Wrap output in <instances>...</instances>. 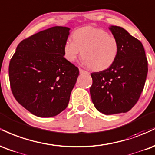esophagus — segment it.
<instances>
[{
	"label": "esophagus",
	"mask_w": 155,
	"mask_h": 155,
	"mask_svg": "<svg viewBox=\"0 0 155 155\" xmlns=\"http://www.w3.org/2000/svg\"><path fill=\"white\" fill-rule=\"evenodd\" d=\"M79 70H80V73H81V74H85V73H88V72H86V71H85V70H83V69H81V68H80V69H79Z\"/></svg>",
	"instance_id": "34e87169"
}]
</instances>
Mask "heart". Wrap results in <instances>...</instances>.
<instances>
[{
	"label": "heart",
	"instance_id": "b5f03b06",
	"mask_svg": "<svg viewBox=\"0 0 155 155\" xmlns=\"http://www.w3.org/2000/svg\"><path fill=\"white\" fill-rule=\"evenodd\" d=\"M71 39L72 41H67L64 44L65 59L69 62H74L82 51L84 63L96 72L110 68L119 55L118 40L102 29L82 27L74 31Z\"/></svg>",
	"mask_w": 155,
	"mask_h": 155
}]
</instances>
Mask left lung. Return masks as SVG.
<instances>
[{"instance_id": "obj_1", "label": "left lung", "mask_w": 155, "mask_h": 155, "mask_svg": "<svg viewBox=\"0 0 155 155\" xmlns=\"http://www.w3.org/2000/svg\"><path fill=\"white\" fill-rule=\"evenodd\" d=\"M110 30L118 40L119 55L110 68L92 72L90 94L93 104L105 114L125 113L134 107L143 91L148 61L142 43L123 27Z\"/></svg>"}]
</instances>
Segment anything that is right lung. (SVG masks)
I'll return each mask as SVG.
<instances>
[{
	"instance_id": "1",
	"label": "right lung",
	"mask_w": 155,
	"mask_h": 155,
	"mask_svg": "<svg viewBox=\"0 0 155 155\" xmlns=\"http://www.w3.org/2000/svg\"><path fill=\"white\" fill-rule=\"evenodd\" d=\"M70 28L53 27L21 41L11 59L9 81L13 95L40 117L57 115L67 108L79 75L64 57Z\"/></svg>"
}]
</instances>
